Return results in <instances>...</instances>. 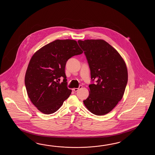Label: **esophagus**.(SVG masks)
<instances>
[{
    "instance_id": "esophagus-1",
    "label": "esophagus",
    "mask_w": 155,
    "mask_h": 155,
    "mask_svg": "<svg viewBox=\"0 0 155 155\" xmlns=\"http://www.w3.org/2000/svg\"><path fill=\"white\" fill-rule=\"evenodd\" d=\"M82 87V85H80L79 86V87H78V88H74V89H73V90L74 91H78V90H79V89H81Z\"/></svg>"
}]
</instances>
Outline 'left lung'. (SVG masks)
I'll return each mask as SVG.
<instances>
[{
  "label": "left lung",
  "instance_id": "obj_1",
  "mask_svg": "<svg viewBox=\"0 0 155 155\" xmlns=\"http://www.w3.org/2000/svg\"><path fill=\"white\" fill-rule=\"evenodd\" d=\"M89 63L92 80L89 95L83 101L89 111L102 116L110 112L122 99L128 80L127 66L122 56L102 39L78 41Z\"/></svg>",
  "mask_w": 155,
  "mask_h": 155
}]
</instances>
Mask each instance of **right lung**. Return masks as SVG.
<instances>
[{
	"instance_id": "right-lung-1",
	"label": "right lung",
	"mask_w": 155,
	"mask_h": 155,
	"mask_svg": "<svg viewBox=\"0 0 155 155\" xmlns=\"http://www.w3.org/2000/svg\"><path fill=\"white\" fill-rule=\"evenodd\" d=\"M83 51L76 40H56L34 54L25 76L26 91L33 105L45 114L59 109L71 93L66 86V61ZM61 77L64 82L59 83Z\"/></svg>"
}]
</instances>
